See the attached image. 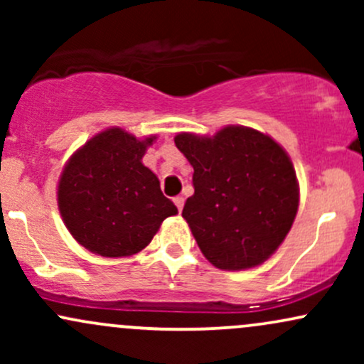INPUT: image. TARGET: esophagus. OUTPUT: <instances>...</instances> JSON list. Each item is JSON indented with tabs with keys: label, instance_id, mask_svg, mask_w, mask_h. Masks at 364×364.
Segmentation results:
<instances>
[{
	"label": "esophagus",
	"instance_id": "34e87169",
	"mask_svg": "<svg viewBox=\"0 0 364 364\" xmlns=\"http://www.w3.org/2000/svg\"><path fill=\"white\" fill-rule=\"evenodd\" d=\"M174 205L178 207L179 212H181L183 205H185V198H183V196H176V198H174Z\"/></svg>",
	"mask_w": 364,
	"mask_h": 364
}]
</instances>
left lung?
<instances>
[{
  "label": "left lung",
  "instance_id": "8db88e82",
  "mask_svg": "<svg viewBox=\"0 0 364 364\" xmlns=\"http://www.w3.org/2000/svg\"><path fill=\"white\" fill-rule=\"evenodd\" d=\"M174 144L195 171L183 217L207 260L223 270L265 262L298 212V181L286 150L245 127H225L214 136L179 133Z\"/></svg>",
  "mask_w": 364,
  "mask_h": 364
}]
</instances>
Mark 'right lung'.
<instances>
[{
  "label": "right lung",
  "instance_id": "right-lung-1",
  "mask_svg": "<svg viewBox=\"0 0 364 364\" xmlns=\"http://www.w3.org/2000/svg\"><path fill=\"white\" fill-rule=\"evenodd\" d=\"M156 136L136 140L109 128L73 154L58 185V207L75 240L101 257L141 252L178 208L141 164Z\"/></svg>",
  "mask_w": 364,
  "mask_h": 364
}]
</instances>
